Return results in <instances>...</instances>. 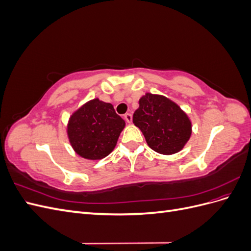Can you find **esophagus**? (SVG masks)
I'll use <instances>...</instances> for the list:
<instances>
[{
  "label": "esophagus",
  "mask_w": 251,
  "mask_h": 251,
  "mask_svg": "<svg viewBox=\"0 0 251 251\" xmlns=\"http://www.w3.org/2000/svg\"><path fill=\"white\" fill-rule=\"evenodd\" d=\"M124 118H125V120L126 121L127 124H131V123H132V114H130V113H126V114H125Z\"/></svg>",
  "instance_id": "34e87169"
}]
</instances>
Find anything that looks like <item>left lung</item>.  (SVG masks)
<instances>
[{
  "label": "left lung",
  "mask_w": 251,
  "mask_h": 251,
  "mask_svg": "<svg viewBox=\"0 0 251 251\" xmlns=\"http://www.w3.org/2000/svg\"><path fill=\"white\" fill-rule=\"evenodd\" d=\"M133 123L142 132L148 146L162 155L178 153L192 135V121L187 114L160 94L146 93L140 97Z\"/></svg>",
  "instance_id": "obj_1"
}]
</instances>
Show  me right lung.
<instances>
[{"mask_svg":"<svg viewBox=\"0 0 251 251\" xmlns=\"http://www.w3.org/2000/svg\"><path fill=\"white\" fill-rule=\"evenodd\" d=\"M125 120L113 105L94 98L75 110L67 125L68 139L78 156L100 160L115 149Z\"/></svg>","mask_w":251,"mask_h":251,"instance_id":"right-lung-1","label":"right lung"}]
</instances>
